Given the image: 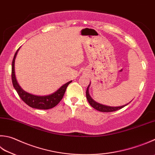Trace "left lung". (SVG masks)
<instances>
[{"instance_id":"obj_1","label":"left lung","mask_w":155,"mask_h":155,"mask_svg":"<svg viewBox=\"0 0 155 155\" xmlns=\"http://www.w3.org/2000/svg\"><path fill=\"white\" fill-rule=\"evenodd\" d=\"M90 85L87 86V90H86V98L87 99V101L90 103V104L94 108V109H96L97 110H99L101 112H106V113H109V112H113V111H116V110H119L124 108L125 106H126L128 104L124 105V106H121V107H109V106H105V105L99 104L98 103L95 102L93 99L90 97V96L88 93V87Z\"/></svg>"}]
</instances>
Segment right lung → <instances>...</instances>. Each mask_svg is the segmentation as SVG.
<instances>
[{
    "instance_id": "obj_1",
    "label": "right lung",
    "mask_w": 155,
    "mask_h": 155,
    "mask_svg": "<svg viewBox=\"0 0 155 155\" xmlns=\"http://www.w3.org/2000/svg\"><path fill=\"white\" fill-rule=\"evenodd\" d=\"M17 51L15 54L14 55V58L12 62V70H11V78H12V83L15 89L16 90L17 94L19 96V97L21 98V100L24 102L26 104L30 107L34 108V109H50L54 107L56 105L59 103V102L62 100L65 92L66 91L67 87L68 86L69 84L71 82V81L64 84L63 86H61L60 88L55 92L53 94L48 96H36L31 94L30 93H28L23 90L21 87L19 86L16 80L15 75V59L17 52Z\"/></svg>"
}]
</instances>
